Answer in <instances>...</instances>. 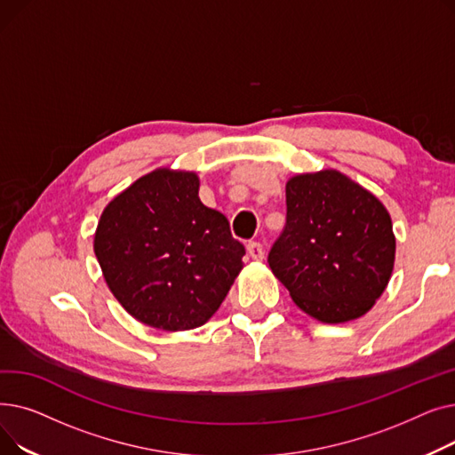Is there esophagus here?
Wrapping results in <instances>:
<instances>
[{
    "label": "esophagus",
    "mask_w": 455,
    "mask_h": 455,
    "mask_svg": "<svg viewBox=\"0 0 455 455\" xmlns=\"http://www.w3.org/2000/svg\"><path fill=\"white\" fill-rule=\"evenodd\" d=\"M247 252H249V256H251L252 259H256V261L264 259V256H266L264 245H261L259 242H249V243H247Z\"/></svg>",
    "instance_id": "esophagus-1"
}]
</instances>
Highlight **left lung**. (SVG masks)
<instances>
[{
  "label": "left lung",
  "mask_w": 455,
  "mask_h": 455,
  "mask_svg": "<svg viewBox=\"0 0 455 455\" xmlns=\"http://www.w3.org/2000/svg\"><path fill=\"white\" fill-rule=\"evenodd\" d=\"M285 227L267 261L293 302L317 321L365 315L395 266L391 215L371 191L336 170L285 184Z\"/></svg>",
  "instance_id": "obj_1"
}]
</instances>
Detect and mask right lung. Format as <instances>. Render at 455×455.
<instances>
[{
    "label": "right lung",
    "instance_id": "right-lung-1",
    "mask_svg": "<svg viewBox=\"0 0 455 455\" xmlns=\"http://www.w3.org/2000/svg\"><path fill=\"white\" fill-rule=\"evenodd\" d=\"M114 297L140 323L180 331L204 324L243 269L245 247L199 199V177L155 170L101 213L93 237Z\"/></svg>",
    "mask_w": 455,
    "mask_h": 455
}]
</instances>
